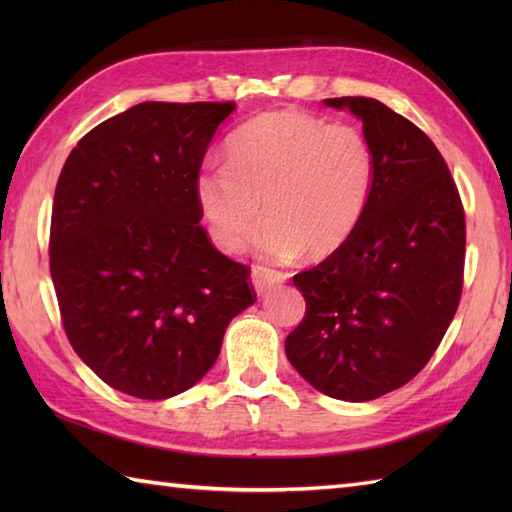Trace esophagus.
<instances>
[{
  "label": "esophagus",
  "mask_w": 512,
  "mask_h": 512,
  "mask_svg": "<svg viewBox=\"0 0 512 512\" xmlns=\"http://www.w3.org/2000/svg\"><path fill=\"white\" fill-rule=\"evenodd\" d=\"M288 279V273H281V270H273L266 266H255L253 268V286L259 295H266L270 288L284 284Z\"/></svg>",
  "instance_id": "esophagus-1"
}]
</instances>
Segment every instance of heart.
Returning a JSON list of instances; mask_svg holds the SVG:
<instances>
[{
    "instance_id": "obj_1",
    "label": "heart",
    "mask_w": 512,
    "mask_h": 512,
    "mask_svg": "<svg viewBox=\"0 0 512 512\" xmlns=\"http://www.w3.org/2000/svg\"><path fill=\"white\" fill-rule=\"evenodd\" d=\"M376 178V154L361 127L328 123L301 110H275L239 127L228 162H204L193 193L211 244L239 253L257 235L268 257L323 259L363 220Z\"/></svg>"
}]
</instances>
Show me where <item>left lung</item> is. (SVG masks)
Returning a JSON list of instances; mask_svg holds the SVG:
<instances>
[{"mask_svg": "<svg viewBox=\"0 0 512 512\" xmlns=\"http://www.w3.org/2000/svg\"><path fill=\"white\" fill-rule=\"evenodd\" d=\"M325 105L361 118L376 178L354 235L292 277L306 314L286 354L321 394L365 402L409 383L438 350L462 297L466 220L447 162L420 127L365 96Z\"/></svg>", "mask_w": 512, "mask_h": 512, "instance_id": "obj_1", "label": "left lung"}]
</instances>
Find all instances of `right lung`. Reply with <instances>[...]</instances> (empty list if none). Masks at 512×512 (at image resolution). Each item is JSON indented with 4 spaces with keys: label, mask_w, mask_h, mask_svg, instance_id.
Instances as JSON below:
<instances>
[{
    "label": "right lung",
    "mask_w": 512,
    "mask_h": 512,
    "mask_svg": "<svg viewBox=\"0 0 512 512\" xmlns=\"http://www.w3.org/2000/svg\"><path fill=\"white\" fill-rule=\"evenodd\" d=\"M226 103H138L85 134L54 189L50 275L81 361L123 394L193 387L257 295L217 250L193 180Z\"/></svg>",
    "instance_id": "obj_1"
}]
</instances>
